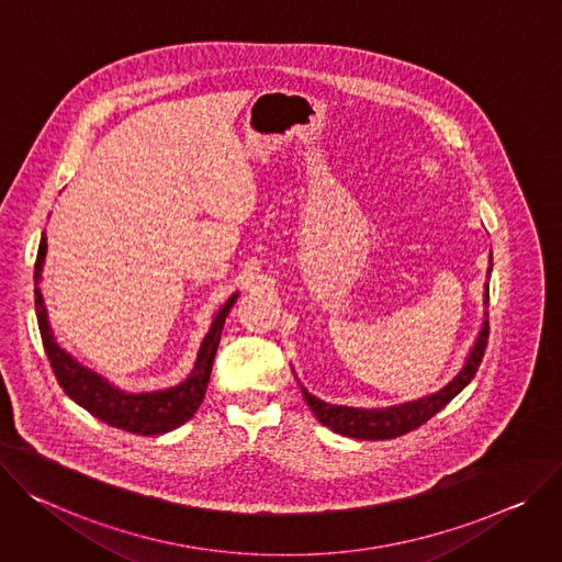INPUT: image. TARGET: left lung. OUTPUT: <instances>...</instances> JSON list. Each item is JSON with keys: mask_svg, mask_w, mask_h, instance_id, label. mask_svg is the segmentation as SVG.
I'll list each match as a JSON object with an SVG mask.
<instances>
[{"mask_svg": "<svg viewBox=\"0 0 562 562\" xmlns=\"http://www.w3.org/2000/svg\"><path fill=\"white\" fill-rule=\"evenodd\" d=\"M493 270V257H488V270ZM486 305H488V283H484V322L482 328L458 370V375L447 382L440 391L422 395L411 402H402L395 406H382V408H357V406H341V404H330L313 393H307L301 382V393L310 411L315 413V417L328 426L330 430L346 435V438L355 440H391L397 438V435H404L417 426H422L426 419H430L435 413H440L473 378L477 372V366L482 361L486 339H488V319H486Z\"/></svg>", "mask_w": 562, "mask_h": 562, "instance_id": "1", "label": "left lung"}]
</instances>
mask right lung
<instances>
[{
  "label": "right lung",
  "mask_w": 562,
  "mask_h": 562,
  "mask_svg": "<svg viewBox=\"0 0 562 562\" xmlns=\"http://www.w3.org/2000/svg\"><path fill=\"white\" fill-rule=\"evenodd\" d=\"M46 234L40 238L37 261H35V313H37V326L42 335V344L46 350V357L50 361V368L55 378L78 406L89 411L100 422L130 430L136 435H162L187 419H192L199 406L203 404L207 382L212 375V363L218 350L221 333L225 326V319L229 315L232 305L238 299V292H234L218 310L212 319V326L207 335L201 341V348L196 352L194 368L190 370L180 384L160 389V391H122L106 378L98 375L95 370L82 366L74 355H69L55 339V333L48 322V310L44 305L42 296V270L46 259Z\"/></svg>",
  "instance_id": "add662e5"
}]
</instances>
